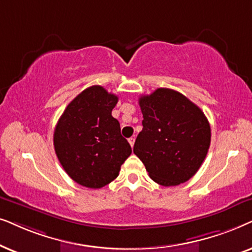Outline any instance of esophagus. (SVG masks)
<instances>
[{
    "label": "esophagus",
    "instance_id": "esophagus-1",
    "mask_svg": "<svg viewBox=\"0 0 252 252\" xmlns=\"http://www.w3.org/2000/svg\"><path fill=\"white\" fill-rule=\"evenodd\" d=\"M128 140H129V144H130V145H131V147H132L133 144H135V138H133V137H131V138H129Z\"/></svg>",
    "mask_w": 252,
    "mask_h": 252
}]
</instances>
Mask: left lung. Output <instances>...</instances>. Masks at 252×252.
<instances>
[{
    "instance_id": "8db88e82",
    "label": "left lung",
    "mask_w": 252,
    "mask_h": 252,
    "mask_svg": "<svg viewBox=\"0 0 252 252\" xmlns=\"http://www.w3.org/2000/svg\"><path fill=\"white\" fill-rule=\"evenodd\" d=\"M143 130L133 153L142 160L151 179L163 187L191 179L205 160L211 128L198 106L170 89H157L142 95Z\"/></svg>"
}]
</instances>
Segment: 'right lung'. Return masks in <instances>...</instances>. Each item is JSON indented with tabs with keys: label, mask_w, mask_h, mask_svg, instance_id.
Here are the masks:
<instances>
[{
	"label": "right lung",
	"mask_w": 252,
	"mask_h": 252,
	"mask_svg": "<svg viewBox=\"0 0 252 252\" xmlns=\"http://www.w3.org/2000/svg\"><path fill=\"white\" fill-rule=\"evenodd\" d=\"M119 98L100 85L79 93L60 117L54 147L65 173L80 186L100 189L119 176L131 146L112 116Z\"/></svg>",
	"instance_id": "add662e5"
}]
</instances>
